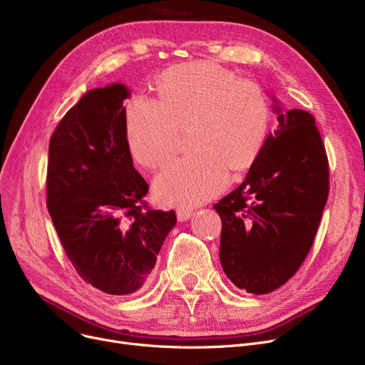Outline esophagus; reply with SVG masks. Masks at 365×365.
Here are the masks:
<instances>
[{
	"mask_svg": "<svg viewBox=\"0 0 365 365\" xmlns=\"http://www.w3.org/2000/svg\"><path fill=\"white\" fill-rule=\"evenodd\" d=\"M176 215H178L179 222H186L190 216H192V210L187 207H180L176 210Z\"/></svg>",
	"mask_w": 365,
	"mask_h": 365,
	"instance_id": "34e87169",
	"label": "esophagus"
}]
</instances>
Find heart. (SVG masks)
Masks as SVG:
<instances>
[{"label": "heart", "instance_id": "1", "mask_svg": "<svg viewBox=\"0 0 365 365\" xmlns=\"http://www.w3.org/2000/svg\"><path fill=\"white\" fill-rule=\"evenodd\" d=\"M189 125L195 150L155 178V192L167 204H201L227 185L231 167L250 165L269 127V103L256 83L195 62L165 72L158 99L134 94L125 105L128 148L146 167L164 164L176 150L180 128Z\"/></svg>", "mask_w": 365, "mask_h": 365}]
</instances>
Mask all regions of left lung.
<instances>
[{
  "label": "left lung",
  "mask_w": 365,
  "mask_h": 365,
  "mask_svg": "<svg viewBox=\"0 0 365 365\" xmlns=\"http://www.w3.org/2000/svg\"><path fill=\"white\" fill-rule=\"evenodd\" d=\"M277 102V101H274ZM278 113L244 182L215 204L220 263L238 289L271 293L289 281L314 244L329 198V160L309 112Z\"/></svg>",
  "instance_id": "left-lung-1"
}]
</instances>
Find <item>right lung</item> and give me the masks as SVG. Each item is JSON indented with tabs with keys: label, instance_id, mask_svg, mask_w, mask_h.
<instances>
[{
	"label": "right lung",
	"instance_id": "1",
	"mask_svg": "<svg viewBox=\"0 0 365 365\" xmlns=\"http://www.w3.org/2000/svg\"><path fill=\"white\" fill-rule=\"evenodd\" d=\"M124 84L87 91L57 124L48 145L47 208L75 271L108 294L138 293L176 213L152 210L133 167Z\"/></svg>",
	"mask_w": 365,
	"mask_h": 365
}]
</instances>
